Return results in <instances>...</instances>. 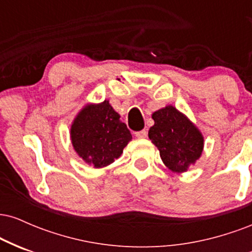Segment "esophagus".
<instances>
[{
  "mask_svg": "<svg viewBox=\"0 0 252 252\" xmlns=\"http://www.w3.org/2000/svg\"><path fill=\"white\" fill-rule=\"evenodd\" d=\"M147 135H148V131H147L146 129L141 130V131H136L135 132V136L137 138H144V137H147Z\"/></svg>",
  "mask_w": 252,
  "mask_h": 252,
  "instance_id": "34e87169",
  "label": "esophagus"
}]
</instances>
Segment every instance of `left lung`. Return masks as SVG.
<instances>
[{
  "label": "left lung",
  "instance_id": "obj_1",
  "mask_svg": "<svg viewBox=\"0 0 252 252\" xmlns=\"http://www.w3.org/2000/svg\"><path fill=\"white\" fill-rule=\"evenodd\" d=\"M154 126L148 136L160 150L163 163L172 172H186L189 164L201 156L204 137L190 121L168 105L153 114Z\"/></svg>",
  "mask_w": 252,
  "mask_h": 252
}]
</instances>
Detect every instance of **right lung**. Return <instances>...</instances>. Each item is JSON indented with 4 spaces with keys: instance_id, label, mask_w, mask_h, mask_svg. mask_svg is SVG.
<instances>
[{
    "instance_id": "right-lung-1",
    "label": "right lung",
    "mask_w": 252,
    "mask_h": 252,
    "mask_svg": "<svg viewBox=\"0 0 252 252\" xmlns=\"http://www.w3.org/2000/svg\"><path fill=\"white\" fill-rule=\"evenodd\" d=\"M131 138L126 123L120 120V115L112 109L109 100L86 105L71 126L74 150L94 168L114 162Z\"/></svg>"
}]
</instances>
